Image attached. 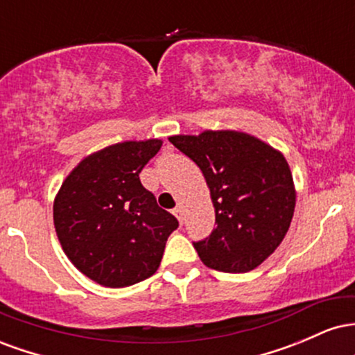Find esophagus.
<instances>
[{
  "mask_svg": "<svg viewBox=\"0 0 355 355\" xmlns=\"http://www.w3.org/2000/svg\"><path fill=\"white\" fill-rule=\"evenodd\" d=\"M173 215L178 218V222H180V223L183 222V209H182V207H177V209L173 210Z\"/></svg>",
  "mask_w": 355,
  "mask_h": 355,
  "instance_id": "esophagus-1",
  "label": "esophagus"
}]
</instances>
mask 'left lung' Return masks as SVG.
<instances>
[{
    "instance_id": "8db88e82",
    "label": "left lung",
    "mask_w": 355,
    "mask_h": 355,
    "mask_svg": "<svg viewBox=\"0 0 355 355\" xmlns=\"http://www.w3.org/2000/svg\"><path fill=\"white\" fill-rule=\"evenodd\" d=\"M168 140L202 170L215 207L217 227L193 243L200 260L229 274L254 270L282 243L294 217L295 185L285 157L235 130Z\"/></svg>"
}]
</instances>
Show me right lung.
Segmentation results:
<instances>
[{
  "mask_svg": "<svg viewBox=\"0 0 355 355\" xmlns=\"http://www.w3.org/2000/svg\"><path fill=\"white\" fill-rule=\"evenodd\" d=\"M162 144L128 140L88 155L53 202L61 248L81 274L103 287H128L152 277L178 227L138 177Z\"/></svg>",
  "mask_w": 355,
  "mask_h": 355,
  "instance_id": "right-lung-1",
  "label": "right lung"
}]
</instances>
